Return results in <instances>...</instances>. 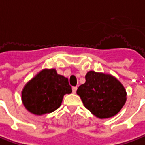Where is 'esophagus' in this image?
I'll list each match as a JSON object with an SVG mask.
<instances>
[{"label":"esophagus","mask_w":145,"mask_h":145,"mask_svg":"<svg viewBox=\"0 0 145 145\" xmlns=\"http://www.w3.org/2000/svg\"><path fill=\"white\" fill-rule=\"evenodd\" d=\"M77 86H73L72 87V91H73V93H76V91H77Z\"/></svg>","instance_id":"1"}]
</instances>
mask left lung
Returning <instances> with one entry per match:
<instances>
[{
  "label": "left lung",
  "mask_w": 145,
  "mask_h": 145,
  "mask_svg": "<svg viewBox=\"0 0 145 145\" xmlns=\"http://www.w3.org/2000/svg\"><path fill=\"white\" fill-rule=\"evenodd\" d=\"M77 94L87 110L100 119L110 118L120 112L126 101V90L121 82L109 74L90 71Z\"/></svg>",
  "instance_id": "obj_1"
}]
</instances>
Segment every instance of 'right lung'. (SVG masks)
Masks as SVG:
<instances>
[{
	"mask_svg": "<svg viewBox=\"0 0 145 145\" xmlns=\"http://www.w3.org/2000/svg\"><path fill=\"white\" fill-rule=\"evenodd\" d=\"M71 92L67 78L56 69H44L24 86L21 100L27 111L41 116L59 108L63 96Z\"/></svg>",
	"mask_w": 145,
	"mask_h": 145,
	"instance_id": "1",
	"label": "right lung"
}]
</instances>
